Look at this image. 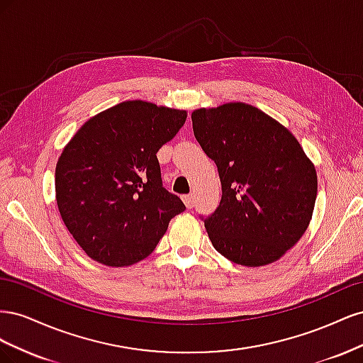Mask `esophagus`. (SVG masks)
I'll use <instances>...</instances> for the list:
<instances>
[{
  "label": "esophagus",
  "instance_id": "1",
  "mask_svg": "<svg viewBox=\"0 0 363 363\" xmlns=\"http://www.w3.org/2000/svg\"><path fill=\"white\" fill-rule=\"evenodd\" d=\"M183 201H184L186 207H188V208H192V207L195 206V196H194V194L184 195V196H183Z\"/></svg>",
  "mask_w": 363,
  "mask_h": 363
}]
</instances>
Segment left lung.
I'll return each mask as SVG.
<instances>
[{
    "label": "left lung",
    "instance_id": "1",
    "mask_svg": "<svg viewBox=\"0 0 363 363\" xmlns=\"http://www.w3.org/2000/svg\"><path fill=\"white\" fill-rule=\"evenodd\" d=\"M192 128L221 180V201L203 218L215 250L244 267L279 260L312 219L313 163L286 127L245 103L194 111Z\"/></svg>",
    "mask_w": 363,
    "mask_h": 363
}]
</instances>
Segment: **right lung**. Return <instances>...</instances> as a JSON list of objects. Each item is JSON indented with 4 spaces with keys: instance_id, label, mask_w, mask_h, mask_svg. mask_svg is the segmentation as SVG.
Here are the masks:
<instances>
[{
    "instance_id": "1",
    "label": "right lung",
    "mask_w": 363,
    "mask_h": 363,
    "mask_svg": "<svg viewBox=\"0 0 363 363\" xmlns=\"http://www.w3.org/2000/svg\"><path fill=\"white\" fill-rule=\"evenodd\" d=\"M186 116L177 108L124 101L91 118L63 148L57 207L91 259L107 267L145 259L184 211L179 196L163 188L156 152Z\"/></svg>"
}]
</instances>
